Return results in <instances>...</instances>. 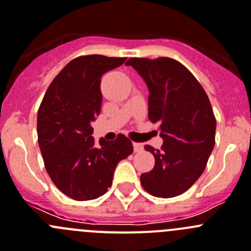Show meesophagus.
<instances>
[{
    "label": "esophagus",
    "instance_id": "34e87169",
    "mask_svg": "<svg viewBox=\"0 0 251 251\" xmlns=\"http://www.w3.org/2000/svg\"><path fill=\"white\" fill-rule=\"evenodd\" d=\"M144 150V145L140 142H133V151L135 152H141Z\"/></svg>",
    "mask_w": 251,
    "mask_h": 251
}]
</instances>
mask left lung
I'll return each instance as SVG.
<instances>
[{
    "label": "left lung",
    "instance_id": "obj_1",
    "mask_svg": "<svg viewBox=\"0 0 251 251\" xmlns=\"http://www.w3.org/2000/svg\"><path fill=\"white\" fill-rule=\"evenodd\" d=\"M131 65L149 88V119L160 125L161 150L146 145L154 167L142 173L146 192L172 198L193 186L205 170L215 144V121L207 93L194 75L177 60L130 58Z\"/></svg>",
    "mask_w": 251,
    "mask_h": 251
}]
</instances>
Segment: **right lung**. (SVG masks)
<instances>
[{"label": "right lung", "mask_w": 251, "mask_h": 251, "mask_svg": "<svg viewBox=\"0 0 251 251\" xmlns=\"http://www.w3.org/2000/svg\"><path fill=\"white\" fill-rule=\"evenodd\" d=\"M126 58L93 54L68 63L47 89L37 115L44 166L60 192L75 201L97 200L111 186L114 171L132 153V142L120 133L95 144L91 123L100 114L101 76Z\"/></svg>", "instance_id": "1"}]
</instances>
